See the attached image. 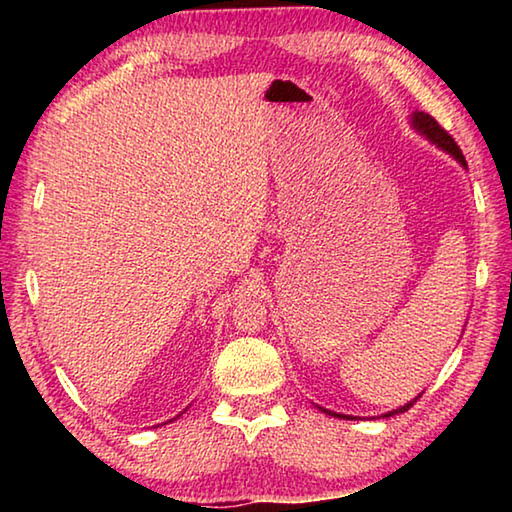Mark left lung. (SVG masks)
<instances>
[{
    "label": "left lung",
    "mask_w": 512,
    "mask_h": 512,
    "mask_svg": "<svg viewBox=\"0 0 512 512\" xmlns=\"http://www.w3.org/2000/svg\"><path fill=\"white\" fill-rule=\"evenodd\" d=\"M413 128H418V131L424 135V137H429V140L433 142V144H438L440 149H445L449 155H454V158L463 164V167H467V162H465V155H463V151L458 149V144L454 142V137L449 135L443 126L438 124L436 119H433L431 115H427V112H415L413 115ZM415 400H418V397H415ZM409 406H413V402H409L406 406H402V409H397V411H391V413H386V415H395V413H404L406 409H409ZM329 413V411H327ZM336 415V413H334ZM341 418H345V415H341Z\"/></svg>",
    "instance_id": "1"
}]
</instances>
